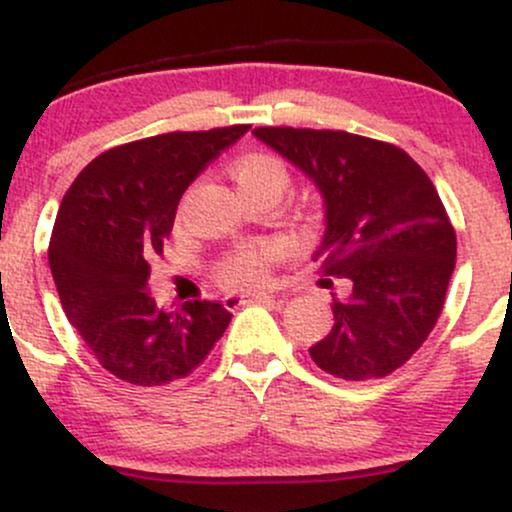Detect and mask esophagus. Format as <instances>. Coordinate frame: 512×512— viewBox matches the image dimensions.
<instances>
[{
  "label": "esophagus",
  "instance_id": "esophagus-1",
  "mask_svg": "<svg viewBox=\"0 0 512 512\" xmlns=\"http://www.w3.org/2000/svg\"><path fill=\"white\" fill-rule=\"evenodd\" d=\"M267 301H274L272 293H248V296H226L223 298V305H226L228 310H238L240 305L245 303H267Z\"/></svg>",
  "mask_w": 512,
  "mask_h": 512
}]
</instances>
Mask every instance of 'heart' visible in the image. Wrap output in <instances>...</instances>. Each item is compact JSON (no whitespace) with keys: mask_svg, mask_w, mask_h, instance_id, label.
I'll return each instance as SVG.
<instances>
[{"mask_svg":"<svg viewBox=\"0 0 512 512\" xmlns=\"http://www.w3.org/2000/svg\"><path fill=\"white\" fill-rule=\"evenodd\" d=\"M233 178H236L243 197L264 190H272L281 197L291 182L289 170L272 154H248L238 158L236 166H233ZM276 255L279 252L269 243L240 245L221 264V284L228 289H260L267 284L269 264L276 260Z\"/></svg>","mask_w":512,"mask_h":512,"instance_id":"1","label":"heart"}]
</instances>
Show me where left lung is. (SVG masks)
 <instances>
[{
  "mask_svg": "<svg viewBox=\"0 0 512 512\" xmlns=\"http://www.w3.org/2000/svg\"><path fill=\"white\" fill-rule=\"evenodd\" d=\"M252 134L317 187L325 236L313 260L351 286L334 296V325L310 346V358L351 383L385 378L436 327L455 269V231L436 187L399 146L358 134L293 127Z\"/></svg>",
  "mask_w": 512,
  "mask_h": 512,
  "instance_id": "obj_1",
  "label": "left lung"
}]
</instances>
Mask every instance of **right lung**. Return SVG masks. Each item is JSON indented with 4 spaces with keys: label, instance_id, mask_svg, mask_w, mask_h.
Instances as JSON below:
<instances>
[{
    "label": "right lung",
    "instance_id": "right-lung-1",
    "mask_svg": "<svg viewBox=\"0 0 512 512\" xmlns=\"http://www.w3.org/2000/svg\"><path fill=\"white\" fill-rule=\"evenodd\" d=\"M248 125L170 132L93 158L64 195L50 238V269L64 315L115 378L156 387L185 378L226 332L214 301L158 308L149 257L161 255L182 192Z\"/></svg>",
    "mask_w": 512,
    "mask_h": 512
}]
</instances>
